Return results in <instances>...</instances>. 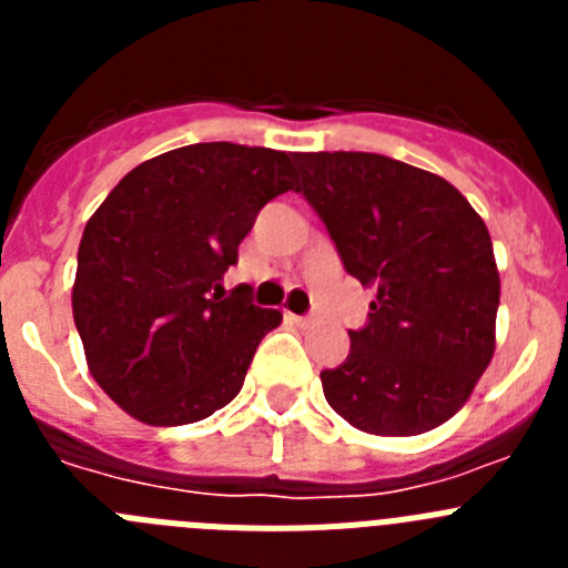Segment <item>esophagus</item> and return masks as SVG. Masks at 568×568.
Returning a JSON list of instances; mask_svg holds the SVG:
<instances>
[{
	"instance_id": "1",
	"label": "esophagus",
	"mask_w": 568,
	"mask_h": 568,
	"mask_svg": "<svg viewBox=\"0 0 568 568\" xmlns=\"http://www.w3.org/2000/svg\"><path fill=\"white\" fill-rule=\"evenodd\" d=\"M287 318L293 321V324H298V327H310V324H313V318H310V315H295V313H287Z\"/></svg>"
}]
</instances>
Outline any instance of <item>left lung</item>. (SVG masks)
<instances>
[{"label": "left lung", "mask_w": 568, "mask_h": 568, "mask_svg": "<svg viewBox=\"0 0 568 568\" xmlns=\"http://www.w3.org/2000/svg\"><path fill=\"white\" fill-rule=\"evenodd\" d=\"M304 193L346 273L375 290L349 355L321 373L355 429L429 433L469 400L495 355L500 275L491 239L453 184L378 153H295Z\"/></svg>", "instance_id": "1"}]
</instances>
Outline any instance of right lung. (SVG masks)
I'll return each mask as SVG.
<instances>
[{
  "label": "right lung",
  "instance_id": "1",
  "mask_svg": "<svg viewBox=\"0 0 568 568\" xmlns=\"http://www.w3.org/2000/svg\"><path fill=\"white\" fill-rule=\"evenodd\" d=\"M293 153L204 142L148 159L90 215L79 244L73 321L110 400L150 426L204 420L239 395L278 310L224 295L239 244Z\"/></svg>",
  "mask_w": 568,
  "mask_h": 568
}]
</instances>
